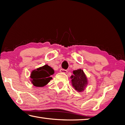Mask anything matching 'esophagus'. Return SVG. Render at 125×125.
<instances>
[{"instance_id":"esophagus-1","label":"esophagus","mask_w":125,"mask_h":125,"mask_svg":"<svg viewBox=\"0 0 125 125\" xmlns=\"http://www.w3.org/2000/svg\"><path fill=\"white\" fill-rule=\"evenodd\" d=\"M60 72L61 73H67V70H65V69H61Z\"/></svg>"}]
</instances>
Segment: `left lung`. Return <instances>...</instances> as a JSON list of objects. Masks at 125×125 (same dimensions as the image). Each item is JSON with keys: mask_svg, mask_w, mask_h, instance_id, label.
<instances>
[{"mask_svg": "<svg viewBox=\"0 0 125 125\" xmlns=\"http://www.w3.org/2000/svg\"><path fill=\"white\" fill-rule=\"evenodd\" d=\"M73 73L74 75H71V77L73 87L78 92L81 93L83 92L88 83L85 74L81 69L73 71Z\"/></svg>", "mask_w": 125, "mask_h": 125, "instance_id": "1", "label": "left lung"}]
</instances>
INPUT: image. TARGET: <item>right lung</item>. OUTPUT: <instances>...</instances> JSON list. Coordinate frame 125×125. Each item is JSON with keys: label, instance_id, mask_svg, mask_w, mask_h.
<instances>
[{"label": "right lung", "instance_id": "1", "mask_svg": "<svg viewBox=\"0 0 125 125\" xmlns=\"http://www.w3.org/2000/svg\"><path fill=\"white\" fill-rule=\"evenodd\" d=\"M54 71L47 64L38 68L31 72L30 81L33 85L37 87H43L49 83L52 79L51 75H53Z\"/></svg>", "mask_w": 125, "mask_h": 125}]
</instances>
